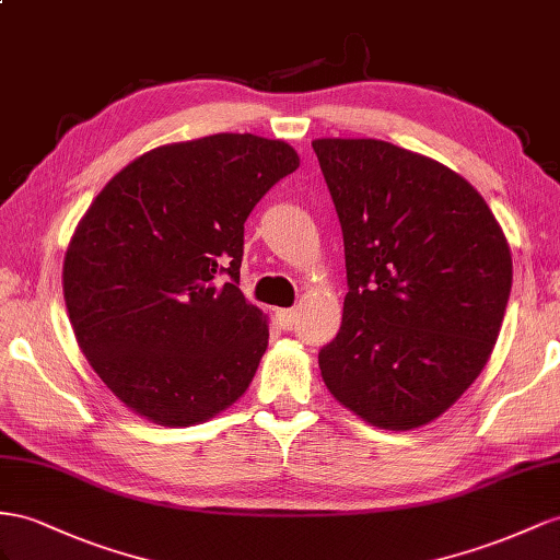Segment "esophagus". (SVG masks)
<instances>
[{
  "mask_svg": "<svg viewBox=\"0 0 560 560\" xmlns=\"http://www.w3.org/2000/svg\"><path fill=\"white\" fill-rule=\"evenodd\" d=\"M277 322L281 324V328H293L298 322V312L295 310H279Z\"/></svg>",
  "mask_w": 560,
  "mask_h": 560,
  "instance_id": "obj_1",
  "label": "esophagus"
}]
</instances>
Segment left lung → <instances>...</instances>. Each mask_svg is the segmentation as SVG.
Listing matches in <instances>:
<instances>
[{
	"label": "left lung",
	"mask_w": 560,
	"mask_h": 560,
	"mask_svg": "<svg viewBox=\"0 0 560 560\" xmlns=\"http://www.w3.org/2000/svg\"><path fill=\"white\" fill-rule=\"evenodd\" d=\"M312 149L348 269L322 378L371 425H425L490 360L513 279L506 236L485 198L433 158L381 139H314Z\"/></svg>",
	"instance_id": "left-lung-1"
}]
</instances>
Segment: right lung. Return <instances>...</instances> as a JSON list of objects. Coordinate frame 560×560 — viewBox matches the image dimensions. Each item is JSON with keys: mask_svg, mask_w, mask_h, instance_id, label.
<instances>
[{"mask_svg": "<svg viewBox=\"0 0 560 560\" xmlns=\"http://www.w3.org/2000/svg\"><path fill=\"white\" fill-rule=\"evenodd\" d=\"M285 141L210 135L139 155L84 212L63 260L82 354L158 425L203 423L246 393L267 317L243 298V224L298 170Z\"/></svg>", "mask_w": 560, "mask_h": 560, "instance_id": "add662e5", "label": "right lung"}]
</instances>
